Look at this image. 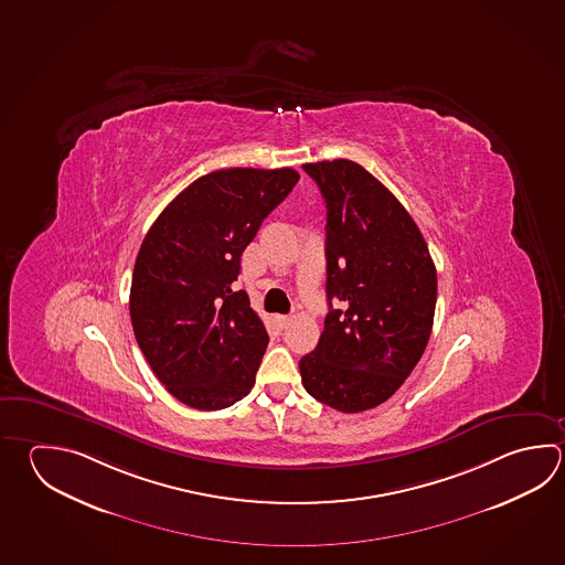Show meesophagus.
<instances>
[{
    "label": "esophagus",
    "instance_id": "esophagus-1",
    "mask_svg": "<svg viewBox=\"0 0 565 565\" xmlns=\"http://www.w3.org/2000/svg\"><path fill=\"white\" fill-rule=\"evenodd\" d=\"M276 321L277 326H279L281 330H286L289 323H291V318H289V316H277Z\"/></svg>",
    "mask_w": 565,
    "mask_h": 565
}]
</instances>
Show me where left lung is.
Returning a JSON list of instances; mask_svg holds the SVG:
<instances>
[{"label": "left lung", "mask_w": 565, "mask_h": 565, "mask_svg": "<svg viewBox=\"0 0 565 565\" xmlns=\"http://www.w3.org/2000/svg\"><path fill=\"white\" fill-rule=\"evenodd\" d=\"M326 210L330 308L320 341L299 360L311 397L343 414L384 404L414 372L436 313L426 239L394 193L360 163H306Z\"/></svg>", "instance_id": "obj_1"}]
</instances>
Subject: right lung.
<instances>
[{
  "label": "right lung",
  "instance_id": "1",
  "mask_svg": "<svg viewBox=\"0 0 565 565\" xmlns=\"http://www.w3.org/2000/svg\"><path fill=\"white\" fill-rule=\"evenodd\" d=\"M298 180L291 168L212 171L143 237L129 291L131 326L149 367L181 404L224 409L256 384L269 338L234 281L245 247Z\"/></svg>",
  "mask_w": 565,
  "mask_h": 565
}]
</instances>
